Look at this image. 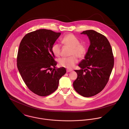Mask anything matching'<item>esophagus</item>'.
I'll use <instances>...</instances> for the list:
<instances>
[{
  "instance_id": "1",
  "label": "esophagus",
  "mask_w": 129,
  "mask_h": 129,
  "mask_svg": "<svg viewBox=\"0 0 129 129\" xmlns=\"http://www.w3.org/2000/svg\"><path fill=\"white\" fill-rule=\"evenodd\" d=\"M72 71H73V70H69V69H67V72H72Z\"/></svg>"
}]
</instances>
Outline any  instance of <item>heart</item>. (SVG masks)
<instances>
[{"instance_id": "heart-1", "label": "heart", "mask_w": 129, "mask_h": 129, "mask_svg": "<svg viewBox=\"0 0 129 129\" xmlns=\"http://www.w3.org/2000/svg\"><path fill=\"white\" fill-rule=\"evenodd\" d=\"M61 42L64 46L71 48L69 57H62L58 60L59 64L67 69H72L80 59L83 58L87 54V47L85 44L80 43L79 39L73 34H68L62 39ZM53 54L56 57L61 55V46L59 44H55L52 47Z\"/></svg>"}]
</instances>
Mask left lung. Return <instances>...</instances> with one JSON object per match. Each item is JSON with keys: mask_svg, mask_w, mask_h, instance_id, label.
<instances>
[{"mask_svg": "<svg viewBox=\"0 0 129 129\" xmlns=\"http://www.w3.org/2000/svg\"><path fill=\"white\" fill-rule=\"evenodd\" d=\"M86 34L90 45L88 52L78 66L80 70L73 83L74 89L82 96L89 97L101 92L108 83L114 63L110 44L107 38L95 31L89 30Z\"/></svg>", "mask_w": 129, "mask_h": 129, "instance_id": "1", "label": "left lung"}]
</instances>
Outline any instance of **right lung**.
<instances>
[{
	"label": "right lung",
	"mask_w": 129,
	"mask_h": 129,
	"mask_svg": "<svg viewBox=\"0 0 129 129\" xmlns=\"http://www.w3.org/2000/svg\"><path fill=\"white\" fill-rule=\"evenodd\" d=\"M50 30L39 29L23 38L17 56V66L27 87L34 93L46 96L55 92L59 80L66 73L57 68L52 47L60 35Z\"/></svg>",
	"instance_id": "right-lung-1"
}]
</instances>
